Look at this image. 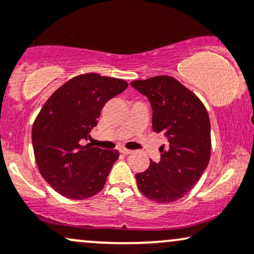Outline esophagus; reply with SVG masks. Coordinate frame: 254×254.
<instances>
[{
	"mask_svg": "<svg viewBox=\"0 0 254 254\" xmlns=\"http://www.w3.org/2000/svg\"><path fill=\"white\" fill-rule=\"evenodd\" d=\"M119 152H121L122 154H124V155H127V154H130V153H131V150H129V149H125V148H121V149H119Z\"/></svg>",
	"mask_w": 254,
	"mask_h": 254,
	"instance_id": "esophagus-1",
	"label": "esophagus"
}]
</instances>
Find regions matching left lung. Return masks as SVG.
<instances>
[{"label": "left lung", "mask_w": 254, "mask_h": 254, "mask_svg": "<svg viewBox=\"0 0 254 254\" xmlns=\"http://www.w3.org/2000/svg\"><path fill=\"white\" fill-rule=\"evenodd\" d=\"M131 86L148 97L152 129L163 132L168 146L160 147V161L150 160L136 174L138 189L153 201L165 204L181 199L199 181L211 155V124L199 97L174 77L133 80Z\"/></svg>", "instance_id": "obj_1"}]
</instances>
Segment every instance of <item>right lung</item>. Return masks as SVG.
Returning a JSON list of instances; mask_svg holds the SVG:
<instances>
[{
  "instance_id": "add662e5",
  "label": "right lung",
  "mask_w": 254,
  "mask_h": 254,
  "mask_svg": "<svg viewBox=\"0 0 254 254\" xmlns=\"http://www.w3.org/2000/svg\"><path fill=\"white\" fill-rule=\"evenodd\" d=\"M127 88L123 79L80 74L43 105L32 127L33 152L42 177L59 194L83 200L104 188L118 150L82 143L90 138L106 102Z\"/></svg>"
}]
</instances>
